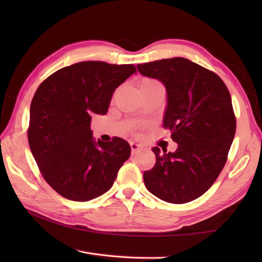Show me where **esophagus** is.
Masks as SVG:
<instances>
[{"mask_svg": "<svg viewBox=\"0 0 262 262\" xmlns=\"http://www.w3.org/2000/svg\"><path fill=\"white\" fill-rule=\"evenodd\" d=\"M130 148H132V154L133 155H135V154H137V152L141 151V150H142V148L140 147V145L137 144V143H135V142H130Z\"/></svg>", "mask_w": 262, "mask_h": 262, "instance_id": "obj_1", "label": "esophagus"}]
</instances>
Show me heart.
I'll use <instances>...</instances> for the list:
<instances>
[{"instance_id":"1","label":"heart","mask_w":262,"mask_h":262,"mask_svg":"<svg viewBox=\"0 0 262 262\" xmlns=\"http://www.w3.org/2000/svg\"><path fill=\"white\" fill-rule=\"evenodd\" d=\"M157 84H161L156 79H152V78H143L142 81L140 82V88L142 86H149V85H157Z\"/></svg>"}]
</instances>
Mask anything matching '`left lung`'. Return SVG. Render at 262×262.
Listing matches in <instances>:
<instances>
[{
	"mask_svg": "<svg viewBox=\"0 0 262 262\" xmlns=\"http://www.w3.org/2000/svg\"><path fill=\"white\" fill-rule=\"evenodd\" d=\"M166 88L163 127L178 143L174 152L152 148L156 164L144 171L145 187L163 201L187 203L205 194L227 163L236 134L231 96L222 78L184 57L137 64Z\"/></svg>",
	"mask_w": 262,
	"mask_h": 262,
	"instance_id": "1",
	"label": "left lung"
}]
</instances>
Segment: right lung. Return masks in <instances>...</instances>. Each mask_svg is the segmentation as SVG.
Listing matches in <instances>:
<instances>
[{
	"mask_svg": "<svg viewBox=\"0 0 262 262\" xmlns=\"http://www.w3.org/2000/svg\"><path fill=\"white\" fill-rule=\"evenodd\" d=\"M134 64L83 61L61 68L35 91L28 139L43 179L68 200L89 201L112 187L130 156L125 140L92 139L94 114H106L113 92Z\"/></svg>",
	"mask_w": 262,
	"mask_h": 262,
	"instance_id": "add662e5",
	"label": "right lung"
}]
</instances>
